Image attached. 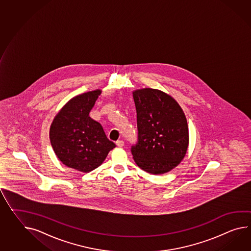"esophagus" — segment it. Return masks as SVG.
<instances>
[{
  "instance_id": "obj_1",
  "label": "esophagus",
  "mask_w": 251,
  "mask_h": 251,
  "mask_svg": "<svg viewBox=\"0 0 251 251\" xmlns=\"http://www.w3.org/2000/svg\"><path fill=\"white\" fill-rule=\"evenodd\" d=\"M116 145L118 147L122 148L124 146V141H118L116 142Z\"/></svg>"
}]
</instances>
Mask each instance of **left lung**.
<instances>
[{
  "instance_id": "obj_1",
  "label": "left lung",
  "mask_w": 251,
  "mask_h": 251,
  "mask_svg": "<svg viewBox=\"0 0 251 251\" xmlns=\"http://www.w3.org/2000/svg\"><path fill=\"white\" fill-rule=\"evenodd\" d=\"M137 111L138 142L131 147L136 164L151 174L171 171L184 159L189 128L176 100L157 89L132 92Z\"/></svg>"
}]
</instances>
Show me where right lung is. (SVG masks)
Instances as JSON below:
<instances>
[{
  "instance_id": "right-lung-1",
  "label": "right lung",
  "mask_w": 251,
  "mask_h": 251,
  "mask_svg": "<svg viewBox=\"0 0 251 251\" xmlns=\"http://www.w3.org/2000/svg\"><path fill=\"white\" fill-rule=\"evenodd\" d=\"M100 93L98 89L71 99L50 124V140L57 158L80 172H90L101 165L116 146L101 125L89 116Z\"/></svg>"
}]
</instances>
